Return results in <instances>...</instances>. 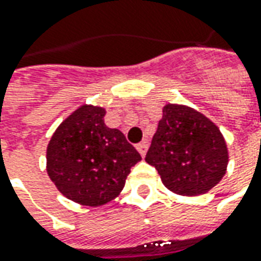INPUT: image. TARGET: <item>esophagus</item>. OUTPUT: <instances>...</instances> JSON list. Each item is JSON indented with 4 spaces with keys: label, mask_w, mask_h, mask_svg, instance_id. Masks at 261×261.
Segmentation results:
<instances>
[{
    "label": "esophagus",
    "mask_w": 261,
    "mask_h": 261,
    "mask_svg": "<svg viewBox=\"0 0 261 261\" xmlns=\"http://www.w3.org/2000/svg\"><path fill=\"white\" fill-rule=\"evenodd\" d=\"M137 149H138V152L141 154V155H145L147 154V149H148V141L147 140H144L140 144H137Z\"/></svg>",
    "instance_id": "34e87169"
}]
</instances>
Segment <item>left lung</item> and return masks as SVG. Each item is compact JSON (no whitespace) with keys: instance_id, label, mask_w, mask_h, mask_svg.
I'll list each match as a JSON object with an SVG mask.
<instances>
[{"instance_id":"obj_1","label":"left lung","mask_w":261,"mask_h":261,"mask_svg":"<svg viewBox=\"0 0 261 261\" xmlns=\"http://www.w3.org/2000/svg\"><path fill=\"white\" fill-rule=\"evenodd\" d=\"M227 158L225 138L209 118L187 106L167 105L145 161L169 191L196 196L222 179Z\"/></svg>"}]
</instances>
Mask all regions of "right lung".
Listing matches in <instances>:
<instances>
[{
	"label": "right lung",
	"mask_w": 261,
	"mask_h": 261,
	"mask_svg": "<svg viewBox=\"0 0 261 261\" xmlns=\"http://www.w3.org/2000/svg\"><path fill=\"white\" fill-rule=\"evenodd\" d=\"M105 114L101 107H79L58 127L46 149L49 178L66 198L86 206L114 199L141 160L121 131L105 124Z\"/></svg>",
	"instance_id": "add662e5"
}]
</instances>
